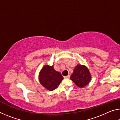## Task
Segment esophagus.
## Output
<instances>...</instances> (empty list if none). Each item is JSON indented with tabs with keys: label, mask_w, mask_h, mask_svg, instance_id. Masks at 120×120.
I'll return each instance as SVG.
<instances>
[{
	"label": "esophagus",
	"mask_w": 120,
	"mask_h": 120,
	"mask_svg": "<svg viewBox=\"0 0 120 120\" xmlns=\"http://www.w3.org/2000/svg\"><path fill=\"white\" fill-rule=\"evenodd\" d=\"M64 78H70V75H68L67 76H64Z\"/></svg>",
	"instance_id": "esophagus-1"
}]
</instances>
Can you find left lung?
<instances>
[{
  "instance_id": "1",
  "label": "left lung",
  "mask_w": 120,
  "mask_h": 120,
  "mask_svg": "<svg viewBox=\"0 0 120 120\" xmlns=\"http://www.w3.org/2000/svg\"><path fill=\"white\" fill-rule=\"evenodd\" d=\"M70 79L77 86L82 88L90 82L91 75L88 69L86 66L78 64L75 68Z\"/></svg>"
}]
</instances>
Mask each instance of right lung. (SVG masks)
<instances>
[{"instance_id":"add662e5","label":"right lung","mask_w":120,"mask_h":120,"mask_svg":"<svg viewBox=\"0 0 120 120\" xmlns=\"http://www.w3.org/2000/svg\"><path fill=\"white\" fill-rule=\"evenodd\" d=\"M38 79L42 86L52 91L57 88L64 77L59 72L54 69L53 66L45 65L40 71Z\"/></svg>"}]
</instances>
